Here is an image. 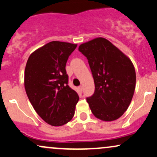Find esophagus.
Here are the masks:
<instances>
[{
    "mask_svg": "<svg viewBox=\"0 0 157 157\" xmlns=\"http://www.w3.org/2000/svg\"><path fill=\"white\" fill-rule=\"evenodd\" d=\"M78 89H79V91H80V93L82 92V86H80L78 87Z\"/></svg>",
    "mask_w": 157,
    "mask_h": 157,
    "instance_id": "34e87169",
    "label": "esophagus"
}]
</instances>
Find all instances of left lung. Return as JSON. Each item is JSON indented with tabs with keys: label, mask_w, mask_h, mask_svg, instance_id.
Listing matches in <instances>:
<instances>
[{
	"label": "left lung",
	"mask_w": 157,
	"mask_h": 157,
	"mask_svg": "<svg viewBox=\"0 0 157 157\" xmlns=\"http://www.w3.org/2000/svg\"><path fill=\"white\" fill-rule=\"evenodd\" d=\"M94 82L93 95L86 98L91 112L103 121L120 118L130 105L136 72L130 59L110 41L98 37L81 44Z\"/></svg>",
	"instance_id": "1"
}]
</instances>
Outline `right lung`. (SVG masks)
<instances>
[{"instance_id": "obj_1", "label": "right lung", "mask_w": 157, "mask_h": 157, "mask_svg": "<svg viewBox=\"0 0 157 157\" xmlns=\"http://www.w3.org/2000/svg\"><path fill=\"white\" fill-rule=\"evenodd\" d=\"M77 44L52 41L34 52L27 60L24 86L37 114L53 126L72 119L79 96L68 86L66 65Z\"/></svg>"}]
</instances>
